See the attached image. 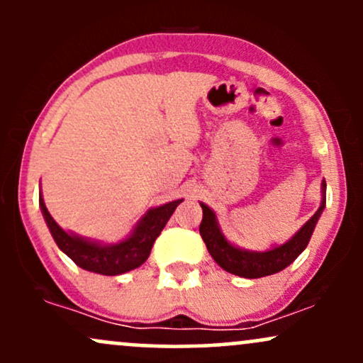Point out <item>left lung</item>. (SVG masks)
I'll return each instance as SVG.
<instances>
[{
  "label": "left lung",
  "instance_id": "8db88e82",
  "mask_svg": "<svg viewBox=\"0 0 363 363\" xmlns=\"http://www.w3.org/2000/svg\"><path fill=\"white\" fill-rule=\"evenodd\" d=\"M326 206V182L323 181V201L319 210L303 223V227L285 244L268 249V251H245V249L235 247L228 242L220 230L216 215L206 205H203V220L199 225V234L205 240L208 252L216 261V264L222 266L225 272L237 274L242 278H262L268 274H274L286 266L291 264L298 257L303 249L309 244L312 232L318 223L320 213Z\"/></svg>",
  "mask_w": 363,
  "mask_h": 363
}]
</instances>
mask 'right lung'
<instances>
[{"mask_svg":"<svg viewBox=\"0 0 363 363\" xmlns=\"http://www.w3.org/2000/svg\"><path fill=\"white\" fill-rule=\"evenodd\" d=\"M179 203H182V199L152 208L140 220L133 234L128 239L121 240L119 244H99L62 230L45 208L43 196H39L40 210H43L44 220L54 240H56L57 247L80 268L86 269V272L107 274V277L131 272L148 259L153 242L164 230L165 223L169 222Z\"/></svg>","mask_w":363,"mask_h":363,"instance_id":"1","label":"right lung"}]
</instances>
